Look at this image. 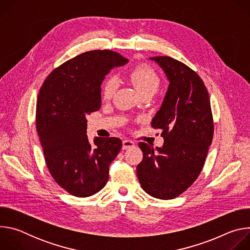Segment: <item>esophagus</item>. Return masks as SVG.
Here are the masks:
<instances>
[{
    "instance_id": "esophagus-1",
    "label": "esophagus",
    "mask_w": 250,
    "mask_h": 250,
    "mask_svg": "<svg viewBox=\"0 0 250 250\" xmlns=\"http://www.w3.org/2000/svg\"><path fill=\"white\" fill-rule=\"evenodd\" d=\"M134 146V142L128 139H125L123 140V149H128Z\"/></svg>"
}]
</instances>
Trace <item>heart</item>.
Wrapping results in <instances>:
<instances>
[{"label":"heart","mask_w":250,"mask_h":250,"mask_svg":"<svg viewBox=\"0 0 250 250\" xmlns=\"http://www.w3.org/2000/svg\"><path fill=\"white\" fill-rule=\"evenodd\" d=\"M128 77L140 95L145 93H155L160 85V77L155 69L146 63L134 66L128 72ZM118 89V81L115 77H108L102 85V98L111 100Z\"/></svg>","instance_id":"b5f03b06"}]
</instances>
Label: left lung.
Masks as SVG:
<instances>
[{"mask_svg":"<svg viewBox=\"0 0 250 250\" xmlns=\"http://www.w3.org/2000/svg\"><path fill=\"white\" fill-rule=\"evenodd\" d=\"M170 84L151 126L162 130V147L139 142L144 158L136 167L138 181L148 195L170 200L185 192L198 178L213 135L208 90L200 76L169 56L151 57Z\"/></svg>","mask_w":250,"mask_h":250,"instance_id":"1","label":"left lung"}]
</instances>
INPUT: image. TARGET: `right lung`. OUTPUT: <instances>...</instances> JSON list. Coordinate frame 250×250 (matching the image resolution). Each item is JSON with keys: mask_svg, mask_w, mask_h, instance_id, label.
<instances>
[{"mask_svg": "<svg viewBox=\"0 0 250 250\" xmlns=\"http://www.w3.org/2000/svg\"><path fill=\"white\" fill-rule=\"evenodd\" d=\"M127 62L109 49L88 51L55 68L40 90L37 130L45 163L54 181L75 197H89L104 187L109 166L122 149L117 137H95L92 147L86 118L101 108L104 76Z\"/></svg>", "mask_w": 250, "mask_h": 250, "instance_id": "1", "label": "right lung"}]
</instances>
